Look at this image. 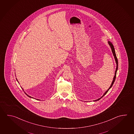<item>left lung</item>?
Segmentation results:
<instances>
[{
    "mask_svg": "<svg viewBox=\"0 0 134 134\" xmlns=\"http://www.w3.org/2000/svg\"><path fill=\"white\" fill-rule=\"evenodd\" d=\"M108 43H109V46H110V48H111L112 52V53H113L114 57V58H115V61H116V71H115V75L114 76L113 79V81H112V83H111V85L109 87V88L108 89V90L104 93L103 96L101 97L100 98L97 99H96V100H93V101H98L100 99H101L104 96H105V95H106L107 93L109 90V89L111 88V87H112V86H113V84H114V81H115L116 77V72H117L118 69V59H117V57H116V53H115V49H114V47L113 45L112 44V43L110 42L109 41H108Z\"/></svg>",
    "mask_w": 134,
    "mask_h": 134,
    "instance_id": "obj_1",
    "label": "left lung"
}]
</instances>
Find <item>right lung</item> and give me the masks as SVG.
<instances>
[{
	"mask_svg": "<svg viewBox=\"0 0 134 134\" xmlns=\"http://www.w3.org/2000/svg\"><path fill=\"white\" fill-rule=\"evenodd\" d=\"M16 80H17V81H18V80H17V79L16 78ZM18 83H19V82H18ZM22 90H23V91H24V90H23V88H22ZM25 94H26V95H27V96H28V97H29V98H33V97H31V96H29V95H27V94H26V93H25ZM37 100H38V99H37Z\"/></svg>",
	"mask_w": 134,
	"mask_h": 134,
	"instance_id": "right-lung-1",
	"label": "right lung"
}]
</instances>
